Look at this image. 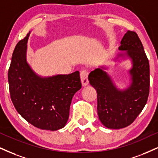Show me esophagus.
I'll use <instances>...</instances> for the list:
<instances>
[{"mask_svg":"<svg viewBox=\"0 0 158 158\" xmlns=\"http://www.w3.org/2000/svg\"><path fill=\"white\" fill-rule=\"evenodd\" d=\"M88 75V72H86L85 70H82L81 72V81L83 86H85L89 84Z\"/></svg>","mask_w":158,"mask_h":158,"instance_id":"34e87169","label":"esophagus"}]
</instances>
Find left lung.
<instances>
[{
  "mask_svg": "<svg viewBox=\"0 0 158 158\" xmlns=\"http://www.w3.org/2000/svg\"><path fill=\"white\" fill-rule=\"evenodd\" d=\"M118 50H126L118 56H127L133 63L129 71L132 83L127 89L118 90L101 68L89 75V83L97 91L99 118L110 129H121L133 123L144 108L149 94V60L138 34L127 31Z\"/></svg>",
  "mask_w": 158,
  "mask_h": 158,
  "instance_id": "8db88e82",
  "label": "left lung"
}]
</instances>
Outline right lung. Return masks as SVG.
Masks as SVG:
<instances>
[{
    "mask_svg": "<svg viewBox=\"0 0 158 158\" xmlns=\"http://www.w3.org/2000/svg\"><path fill=\"white\" fill-rule=\"evenodd\" d=\"M30 33L14 50L8 81L11 101L23 118L42 130H57L65 126L74 94L81 89L78 71L69 75L41 77L26 61Z\"/></svg>",
    "mask_w": 158,
    "mask_h": 158,
    "instance_id": "right-lung-1",
    "label": "right lung"
}]
</instances>
